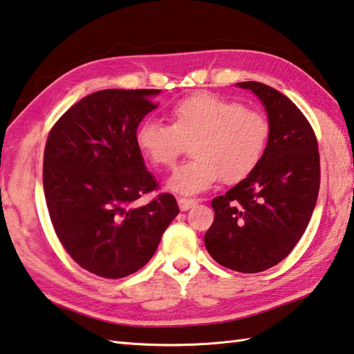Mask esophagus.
Wrapping results in <instances>:
<instances>
[{
    "mask_svg": "<svg viewBox=\"0 0 354 354\" xmlns=\"http://www.w3.org/2000/svg\"><path fill=\"white\" fill-rule=\"evenodd\" d=\"M196 203H198V201H195V199H189V198H178V205H179V209H181L183 212L192 209L193 205H196Z\"/></svg>",
    "mask_w": 354,
    "mask_h": 354,
    "instance_id": "obj_1",
    "label": "esophagus"
}]
</instances>
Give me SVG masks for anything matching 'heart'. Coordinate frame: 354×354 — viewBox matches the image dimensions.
Masks as SVG:
<instances>
[{
    "instance_id": "obj_1",
    "label": "heart",
    "mask_w": 354,
    "mask_h": 354,
    "mask_svg": "<svg viewBox=\"0 0 354 354\" xmlns=\"http://www.w3.org/2000/svg\"><path fill=\"white\" fill-rule=\"evenodd\" d=\"M170 122L142 121L135 141L155 167H171L192 141L190 161L173 171L167 189L198 195L221 178L227 184L252 175L266 153L270 122L256 109L212 92H196L175 102Z\"/></svg>"
}]
</instances>
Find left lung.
Wrapping results in <instances>:
<instances>
[{
	"mask_svg": "<svg viewBox=\"0 0 354 354\" xmlns=\"http://www.w3.org/2000/svg\"><path fill=\"white\" fill-rule=\"evenodd\" d=\"M236 86L261 100L270 138L252 175L212 201L204 244L223 267L258 273L288 256L306 232L319 193V151L307 118L286 95L256 81Z\"/></svg>",
	"mask_w": 354,
	"mask_h": 354,
	"instance_id": "1",
	"label": "left lung"
}]
</instances>
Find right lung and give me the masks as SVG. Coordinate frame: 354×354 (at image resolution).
<instances>
[{
	"label": "right lung",
	"instance_id": "right-lung-1",
	"mask_svg": "<svg viewBox=\"0 0 354 354\" xmlns=\"http://www.w3.org/2000/svg\"><path fill=\"white\" fill-rule=\"evenodd\" d=\"M161 90H100L76 102L48 133L43 184L57 236L72 259L101 278L138 272L155 254L179 213L175 196L156 189L135 141Z\"/></svg>",
	"mask_w": 354,
	"mask_h": 354
}]
</instances>
